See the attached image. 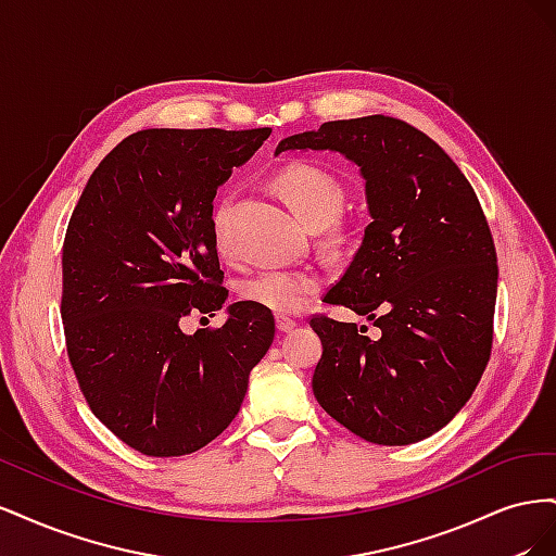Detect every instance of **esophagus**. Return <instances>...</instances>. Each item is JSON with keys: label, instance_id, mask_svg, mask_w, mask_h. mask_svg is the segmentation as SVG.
<instances>
[{"label": "esophagus", "instance_id": "esophagus-1", "mask_svg": "<svg viewBox=\"0 0 556 556\" xmlns=\"http://www.w3.org/2000/svg\"><path fill=\"white\" fill-rule=\"evenodd\" d=\"M276 327H278L280 333H290L296 327V323H294V319H290V317H278L276 319Z\"/></svg>", "mask_w": 556, "mask_h": 556}]
</instances>
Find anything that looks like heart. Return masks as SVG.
<instances>
[{"label": "heart", "instance_id": "heart-1", "mask_svg": "<svg viewBox=\"0 0 556 556\" xmlns=\"http://www.w3.org/2000/svg\"><path fill=\"white\" fill-rule=\"evenodd\" d=\"M278 192L288 199V204L308 227H325L343 206V185L333 174L325 172L323 166L308 162L290 164L276 176ZM223 211L225 201L217 204L211 217L213 241L223 257H229L231 250L223 231ZM319 288L317 276L304 271V268L271 266L264 271L245 278L239 285V296L248 304L271 311L276 315H290L304 308L315 296Z\"/></svg>", "mask_w": 556, "mask_h": 556}]
</instances>
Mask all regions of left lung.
<instances>
[{"mask_svg":"<svg viewBox=\"0 0 556 556\" xmlns=\"http://www.w3.org/2000/svg\"><path fill=\"white\" fill-rule=\"evenodd\" d=\"M333 150L359 166L371 223L325 304L366 327L311 317L323 341L313 394L336 422L376 445L443 429L478 387L494 339L496 248L459 166L425 131L387 115L325 123L285 150Z\"/></svg>","mask_w":556,"mask_h":556,"instance_id":"left-lung-1","label":"left lung"}]
</instances>
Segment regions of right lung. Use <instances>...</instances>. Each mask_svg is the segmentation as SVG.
I'll return each mask as SVG.
<instances>
[{
    "label": "right lung",
    "instance_id": "right-lung-1",
    "mask_svg": "<svg viewBox=\"0 0 556 556\" xmlns=\"http://www.w3.org/2000/svg\"><path fill=\"white\" fill-rule=\"evenodd\" d=\"M271 129H143L99 162L66 227V355L99 422L148 457H180L237 417L274 343L271 311L237 301L220 329L185 333L227 301L213 199Z\"/></svg>",
    "mask_w": 556,
    "mask_h": 556
}]
</instances>
